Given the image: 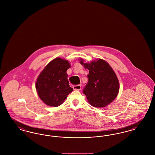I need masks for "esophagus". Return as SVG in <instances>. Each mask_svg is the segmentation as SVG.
<instances>
[{"mask_svg":"<svg viewBox=\"0 0 155 155\" xmlns=\"http://www.w3.org/2000/svg\"><path fill=\"white\" fill-rule=\"evenodd\" d=\"M73 88L74 90H78L80 91L81 89V86L80 85H74L73 87Z\"/></svg>","mask_w":155,"mask_h":155,"instance_id":"34e87169","label":"esophagus"}]
</instances>
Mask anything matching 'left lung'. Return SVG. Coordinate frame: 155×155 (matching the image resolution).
<instances>
[{"label":"left lung","instance_id":"obj_1","mask_svg":"<svg viewBox=\"0 0 155 155\" xmlns=\"http://www.w3.org/2000/svg\"><path fill=\"white\" fill-rule=\"evenodd\" d=\"M80 63L89 70L88 81L83 90L91 105L104 107L111 103L118 95L120 85L118 78L109 64L103 59Z\"/></svg>","mask_w":155,"mask_h":155}]
</instances>
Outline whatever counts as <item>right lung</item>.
I'll return each mask as SVG.
<instances>
[{
  "mask_svg": "<svg viewBox=\"0 0 155 155\" xmlns=\"http://www.w3.org/2000/svg\"><path fill=\"white\" fill-rule=\"evenodd\" d=\"M70 67L68 60L57 58L45 67L38 75L35 83L37 94L46 105L59 106L73 91L67 80L66 71Z\"/></svg>",
  "mask_w": 155,
  "mask_h": 155,
  "instance_id": "obj_1",
  "label": "right lung"
}]
</instances>
